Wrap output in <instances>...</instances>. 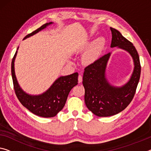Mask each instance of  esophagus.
Listing matches in <instances>:
<instances>
[{
    "label": "esophagus",
    "instance_id": "esophagus-1",
    "mask_svg": "<svg viewBox=\"0 0 151 151\" xmlns=\"http://www.w3.org/2000/svg\"><path fill=\"white\" fill-rule=\"evenodd\" d=\"M78 82H79V83H81L82 82V75H79V76H78Z\"/></svg>",
    "mask_w": 151,
    "mask_h": 151
}]
</instances>
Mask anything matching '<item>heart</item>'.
<instances>
[{
    "instance_id": "heart-1",
    "label": "heart",
    "mask_w": 151,
    "mask_h": 151,
    "mask_svg": "<svg viewBox=\"0 0 151 151\" xmlns=\"http://www.w3.org/2000/svg\"><path fill=\"white\" fill-rule=\"evenodd\" d=\"M104 42L105 41L103 38H98L90 45L84 55V60L88 63H92L99 59L100 55H101L102 48L104 45ZM88 43H83L80 45V49H85L88 47Z\"/></svg>"
}]
</instances>
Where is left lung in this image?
<instances>
[{"mask_svg":"<svg viewBox=\"0 0 151 151\" xmlns=\"http://www.w3.org/2000/svg\"><path fill=\"white\" fill-rule=\"evenodd\" d=\"M110 29L112 33L111 47L117 46L128 52L133 59L134 69L128 82L122 87L113 86L106 78V68L111 52L84 69L82 83L85 89V104L99 117L112 116L124 110L134 98L140 77V59L136 48L118 30Z\"/></svg>","mask_w":151,"mask_h":151,"instance_id":"1","label":"left lung"}]
</instances>
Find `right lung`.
Masks as SVG:
<instances>
[{
	"instance_id": "add662e5",
	"label": "right lung",
	"mask_w": 151,
	"mask_h": 151,
	"mask_svg": "<svg viewBox=\"0 0 151 151\" xmlns=\"http://www.w3.org/2000/svg\"><path fill=\"white\" fill-rule=\"evenodd\" d=\"M52 24V22H50L42 25L35 31L27 34L24 40L38 33L42 29H45L46 26ZM17 52V51H16L11 62V74L14 90L18 100L23 106H24L34 114L42 117H55L60 111L62 110L64 105H65L69 92L75 86L78 84V73L76 72L71 75L59 78L53 83L49 89L43 94L35 96L29 95L25 93L21 88L16 78L14 62Z\"/></svg>"
}]
</instances>
